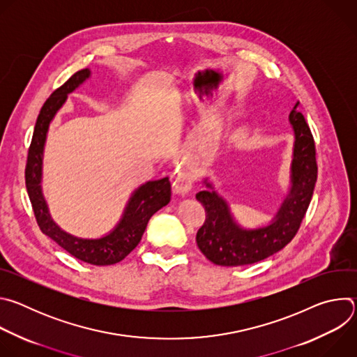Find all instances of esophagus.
<instances>
[{"label":"esophagus","mask_w":357,"mask_h":357,"mask_svg":"<svg viewBox=\"0 0 357 357\" xmlns=\"http://www.w3.org/2000/svg\"><path fill=\"white\" fill-rule=\"evenodd\" d=\"M193 185V178L189 174L179 172L174 181V192L178 195H186Z\"/></svg>","instance_id":"esophagus-1"}]
</instances>
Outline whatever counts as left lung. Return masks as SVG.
Masks as SVG:
<instances>
[{"label": "left lung", "mask_w": 357, "mask_h": 357, "mask_svg": "<svg viewBox=\"0 0 357 357\" xmlns=\"http://www.w3.org/2000/svg\"><path fill=\"white\" fill-rule=\"evenodd\" d=\"M298 107L299 101L289 114L295 132L292 188L270 226L244 230L234 223L227 203L215 190L196 193V199L206 212V220L197 230L196 243L203 256L213 264L237 267L259 263L284 248L299 230L314 195L318 165L311 128ZM205 183L212 188L208 181Z\"/></svg>", "instance_id": "obj_1"}]
</instances>
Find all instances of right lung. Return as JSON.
<instances>
[{"label":"right lung","instance_id":"1","mask_svg":"<svg viewBox=\"0 0 357 357\" xmlns=\"http://www.w3.org/2000/svg\"><path fill=\"white\" fill-rule=\"evenodd\" d=\"M90 76L89 69H82L72 75L61 87L47 97L42 106L32 141L28 149L25 167V183L36 223L43 234L52 238L73 257L93 266H112L124 260L138 245L145 231L148 220L171 200V182L168 178L149 181L139 186L131 196L124 216L117 227L106 237L101 238H77L59 229L50 219L47 206L40 190L42 176V154L49 123L65 103L68 93L73 91Z\"/></svg>","mask_w":357,"mask_h":357}]
</instances>
